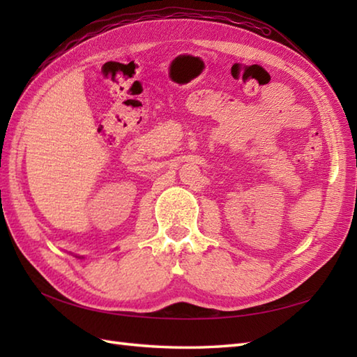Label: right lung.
I'll return each mask as SVG.
<instances>
[{"label": "right lung", "instance_id": "add662e5", "mask_svg": "<svg viewBox=\"0 0 357 357\" xmlns=\"http://www.w3.org/2000/svg\"><path fill=\"white\" fill-rule=\"evenodd\" d=\"M78 257H79V259H81V257H82V256H78Z\"/></svg>", "mask_w": 357, "mask_h": 357}]
</instances>
